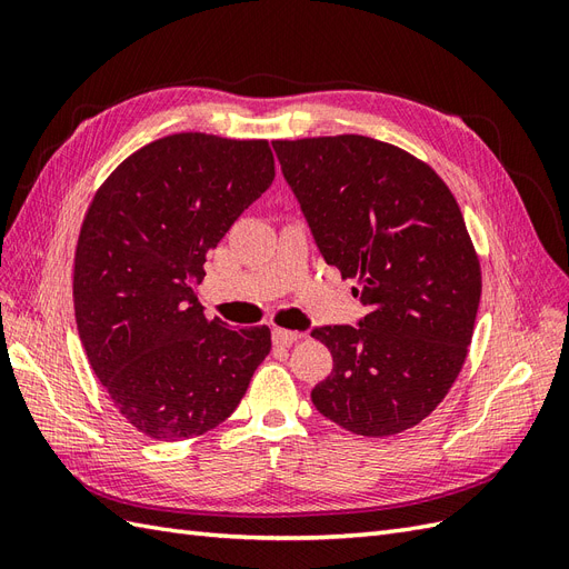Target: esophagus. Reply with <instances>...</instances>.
Masks as SVG:
<instances>
[{
    "mask_svg": "<svg viewBox=\"0 0 569 569\" xmlns=\"http://www.w3.org/2000/svg\"><path fill=\"white\" fill-rule=\"evenodd\" d=\"M301 335L291 332V330H282V327H274L272 330V343L274 347H291V343L299 341Z\"/></svg>",
    "mask_w": 569,
    "mask_h": 569,
    "instance_id": "esophagus-1",
    "label": "esophagus"
}]
</instances>
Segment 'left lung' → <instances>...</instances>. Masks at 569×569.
<instances>
[{
    "label": "left lung",
    "instance_id": "obj_1",
    "mask_svg": "<svg viewBox=\"0 0 569 569\" xmlns=\"http://www.w3.org/2000/svg\"><path fill=\"white\" fill-rule=\"evenodd\" d=\"M272 149L325 263L368 306L311 332L335 360L313 406L353 435H399L443 401L472 341L481 272L462 213L432 168L372 137Z\"/></svg>",
    "mask_w": 569,
    "mask_h": 569
}]
</instances>
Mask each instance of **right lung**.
<instances>
[{"label":"right lung","instance_id":"1","mask_svg":"<svg viewBox=\"0 0 569 569\" xmlns=\"http://www.w3.org/2000/svg\"><path fill=\"white\" fill-rule=\"evenodd\" d=\"M266 140L168 134L120 163L82 220L73 303L99 382L137 432L180 441L242 401L270 353L266 325L232 330L197 301L203 263L272 184Z\"/></svg>","mask_w":569,"mask_h":569}]
</instances>
